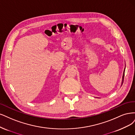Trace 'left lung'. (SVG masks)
Wrapping results in <instances>:
<instances>
[{
    "instance_id": "1",
    "label": "left lung",
    "mask_w": 135,
    "mask_h": 135,
    "mask_svg": "<svg viewBox=\"0 0 135 135\" xmlns=\"http://www.w3.org/2000/svg\"><path fill=\"white\" fill-rule=\"evenodd\" d=\"M125 69H126V64H125V68L124 69V71H123V76H122V82H121V86L122 85L123 82V80H124V72H125Z\"/></svg>"
}]
</instances>
